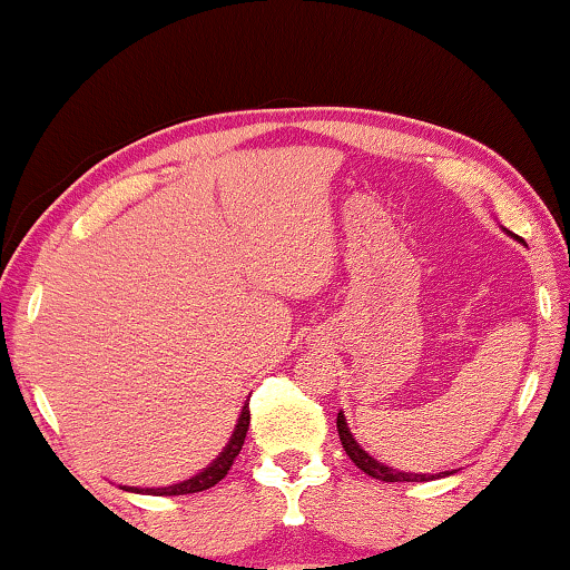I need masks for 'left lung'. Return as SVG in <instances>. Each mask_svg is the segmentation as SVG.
Here are the masks:
<instances>
[{"instance_id":"obj_1","label":"left lung","mask_w":570,"mask_h":570,"mask_svg":"<svg viewBox=\"0 0 570 570\" xmlns=\"http://www.w3.org/2000/svg\"><path fill=\"white\" fill-rule=\"evenodd\" d=\"M338 436H341L343 449H346V454L351 456V462H354L358 470H364L366 475H372L376 480H384V483H423V480H434V475H415V472L392 470L384 462L374 460V456H368L364 449L358 446L354 434L348 431L346 415H343V413H338ZM444 475H452V472H439L436 478H444Z\"/></svg>"}]
</instances>
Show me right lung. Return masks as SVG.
<instances>
[{
    "mask_svg": "<svg viewBox=\"0 0 570 570\" xmlns=\"http://www.w3.org/2000/svg\"><path fill=\"white\" fill-rule=\"evenodd\" d=\"M247 426H250V407L247 403L243 405V413H239L237 419V426L232 431L229 436V444L222 449L219 456L204 468L198 475L183 480V483H175V485H167V488H128L124 485V491H131V493H147V495H186V493H198V491H206V488H212L219 483V480L227 475L232 462H235V456L239 454V449L245 444V436H247Z\"/></svg>",
    "mask_w": 570,
    "mask_h": 570,
    "instance_id": "obj_1",
    "label": "right lung"
}]
</instances>
